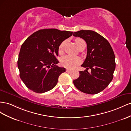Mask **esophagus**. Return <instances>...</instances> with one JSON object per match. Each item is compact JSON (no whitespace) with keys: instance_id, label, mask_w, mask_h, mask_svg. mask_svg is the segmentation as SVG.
Segmentation results:
<instances>
[{"instance_id":"34e87169","label":"esophagus","mask_w":131,"mask_h":131,"mask_svg":"<svg viewBox=\"0 0 131 131\" xmlns=\"http://www.w3.org/2000/svg\"><path fill=\"white\" fill-rule=\"evenodd\" d=\"M66 71L67 72H70L71 71V70L69 69H66Z\"/></svg>"}]
</instances>
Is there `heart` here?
<instances>
[{"label":"heart","mask_w":131,"mask_h":131,"mask_svg":"<svg viewBox=\"0 0 131 131\" xmlns=\"http://www.w3.org/2000/svg\"><path fill=\"white\" fill-rule=\"evenodd\" d=\"M84 41L83 39H82L80 38H77L75 39V43L77 45V46L78 48L80 47V44L84 42ZM66 44V41L64 40L59 45L58 47V53L59 54H62L63 53L64 50V48ZM81 59L79 57H72L70 56H64L61 58L60 59V63L61 65L68 69H73L75 68L76 66L78 65L81 63Z\"/></svg>","instance_id":"obj_1"}]
</instances>
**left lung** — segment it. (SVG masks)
<instances>
[{"instance_id": "8db88e82", "label": "left lung", "mask_w": 131, "mask_h": 131, "mask_svg": "<svg viewBox=\"0 0 131 131\" xmlns=\"http://www.w3.org/2000/svg\"><path fill=\"white\" fill-rule=\"evenodd\" d=\"M73 36L83 39L87 45V54L81 66L86 70L80 71L73 84L80 91L89 94H97L106 88L113 78L115 57L109 42L102 36L91 30L73 32ZM90 68L89 73L87 69Z\"/></svg>"}]
</instances>
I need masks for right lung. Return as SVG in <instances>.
Masks as SVG:
<instances>
[{
    "mask_svg": "<svg viewBox=\"0 0 131 131\" xmlns=\"http://www.w3.org/2000/svg\"><path fill=\"white\" fill-rule=\"evenodd\" d=\"M72 33L55 28L40 29L22 44L17 66L21 79L28 89L42 93L55 87L59 76L66 71L57 65L58 47Z\"/></svg>",
    "mask_w": 131,
    "mask_h": 131,
    "instance_id": "obj_1",
    "label": "right lung"
}]
</instances>
